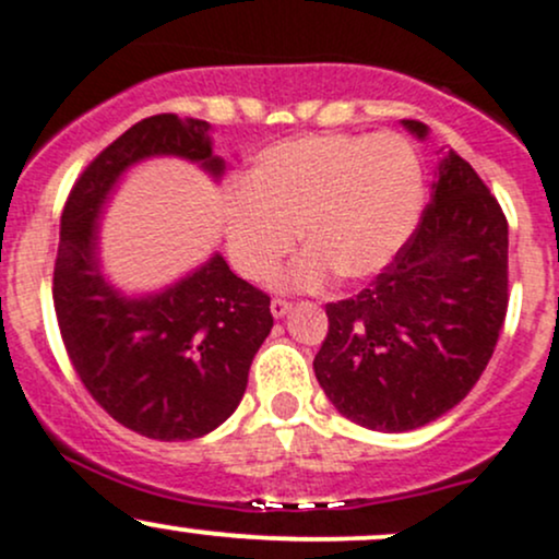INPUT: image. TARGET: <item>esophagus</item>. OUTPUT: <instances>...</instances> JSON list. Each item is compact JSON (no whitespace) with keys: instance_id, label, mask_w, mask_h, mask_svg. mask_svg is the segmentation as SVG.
I'll return each mask as SVG.
<instances>
[{"instance_id":"obj_1","label":"esophagus","mask_w":559,"mask_h":559,"mask_svg":"<svg viewBox=\"0 0 559 559\" xmlns=\"http://www.w3.org/2000/svg\"><path fill=\"white\" fill-rule=\"evenodd\" d=\"M292 310V302L289 299H281V297H275L273 302H270V313L275 316V319H281V316H286Z\"/></svg>"}]
</instances>
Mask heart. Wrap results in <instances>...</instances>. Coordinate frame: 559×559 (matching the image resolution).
Listing matches in <instances>:
<instances>
[{
  "instance_id": "1",
  "label": "heart",
  "mask_w": 559,
  "mask_h": 559,
  "mask_svg": "<svg viewBox=\"0 0 559 559\" xmlns=\"http://www.w3.org/2000/svg\"><path fill=\"white\" fill-rule=\"evenodd\" d=\"M426 185L415 146L396 133H310L264 146L219 201L227 257L243 278L264 281L305 254L289 286H319L329 273L367 281L402 251L420 219Z\"/></svg>"
}]
</instances>
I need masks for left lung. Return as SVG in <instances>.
Wrapping results in <instances>:
<instances>
[{
	"mask_svg": "<svg viewBox=\"0 0 559 559\" xmlns=\"http://www.w3.org/2000/svg\"><path fill=\"white\" fill-rule=\"evenodd\" d=\"M404 128L418 139L428 133L418 120ZM507 308V216L479 174L450 150L402 251L369 289L326 305L316 378L358 426L420 428L466 399L496 350Z\"/></svg>",
	"mask_w": 559,
	"mask_h": 559,
	"instance_id": "left-lung-1",
	"label": "left lung"
}]
</instances>
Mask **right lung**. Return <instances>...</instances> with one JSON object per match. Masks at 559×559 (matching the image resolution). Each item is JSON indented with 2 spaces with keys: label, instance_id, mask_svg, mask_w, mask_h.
Instances as JSON below:
<instances>
[{
  "label": "right lung",
  "instance_id": "add662e5",
  "mask_svg": "<svg viewBox=\"0 0 559 559\" xmlns=\"http://www.w3.org/2000/svg\"><path fill=\"white\" fill-rule=\"evenodd\" d=\"M176 155L222 174L211 126L155 115L128 128L80 174L61 214L52 305L82 385L141 437L185 442L222 426L243 399L249 369L273 329L270 297L222 254L160 295L126 297L98 267V214L122 171Z\"/></svg>",
  "mask_w": 559,
  "mask_h": 559
}]
</instances>
